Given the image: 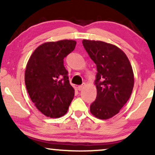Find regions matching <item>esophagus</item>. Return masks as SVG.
<instances>
[{
  "instance_id": "obj_1",
  "label": "esophagus",
  "mask_w": 155,
  "mask_h": 155,
  "mask_svg": "<svg viewBox=\"0 0 155 155\" xmlns=\"http://www.w3.org/2000/svg\"><path fill=\"white\" fill-rule=\"evenodd\" d=\"M84 87H85V83H83L81 85H79V86H78V87H77L78 90H79V91H81V90H83Z\"/></svg>"
}]
</instances>
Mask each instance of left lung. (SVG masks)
<instances>
[{
  "label": "left lung",
  "instance_id": "8db88e82",
  "mask_svg": "<svg viewBox=\"0 0 155 155\" xmlns=\"http://www.w3.org/2000/svg\"><path fill=\"white\" fill-rule=\"evenodd\" d=\"M82 44L97 71V97L90 111L97 118L107 120L118 114L130 97L134 85L132 66L123 51L113 44L90 40H83Z\"/></svg>",
  "mask_w": 155,
  "mask_h": 155
}]
</instances>
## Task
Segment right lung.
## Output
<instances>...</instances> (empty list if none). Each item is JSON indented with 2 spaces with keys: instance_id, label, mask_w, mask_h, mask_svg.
Masks as SVG:
<instances>
[{
  "instance_id": "right-lung-1",
  "label": "right lung",
  "mask_w": 155,
  "mask_h": 155,
  "mask_svg": "<svg viewBox=\"0 0 155 155\" xmlns=\"http://www.w3.org/2000/svg\"><path fill=\"white\" fill-rule=\"evenodd\" d=\"M76 42L62 40L40 45L28 60L25 81L35 107L45 116L58 118L65 115L74 98L64 58L74 50Z\"/></svg>"
}]
</instances>
